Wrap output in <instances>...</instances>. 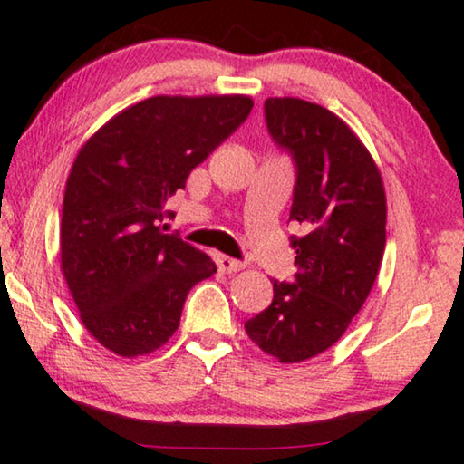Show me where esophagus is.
I'll list each match as a JSON object with an SVG mask.
<instances>
[{
  "instance_id": "obj_1",
  "label": "esophagus",
  "mask_w": 464,
  "mask_h": 464,
  "mask_svg": "<svg viewBox=\"0 0 464 464\" xmlns=\"http://www.w3.org/2000/svg\"><path fill=\"white\" fill-rule=\"evenodd\" d=\"M217 265H218V269L223 271V273H237V271L244 269V263H241V260H235L231 256H225V254H218Z\"/></svg>"
}]
</instances>
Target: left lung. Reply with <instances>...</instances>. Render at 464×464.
I'll return each mask as SVG.
<instances>
[{
	"label": "left lung",
	"mask_w": 464,
	"mask_h": 464,
	"mask_svg": "<svg viewBox=\"0 0 464 464\" xmlns=\"http://www.w3.org/2000/svg\"><path fill=\"white\" fill-rule=\"evenodd\" d=\"M271 139L296 166L290 220L295 284L273 279V303L246 332L282 363L311 360L349 328L376 282L387 244L381 172L353 130L332 111L303 99H266Z\"/></svg>",
	"instance_id": "left-lung-1"
}]
</instances>
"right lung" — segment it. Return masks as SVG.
Segmentation results:
<instances>
[{"instance_id": "1", "label": "right lung", "mask_w": 464, "mask_h": 464, "mask_svg": "<svg viewBox=\"0 0 464 464\" xmlns=\"http://www.w3.org/2000/svg\"><path fill=\"white\" fill-rule=\"evenodd\" d=\"M244 94L151 96L104 123L71 166L61 269L86 330L121 357L153 353L214 260L166 235L168 199L250 115Z\"/></svg>"}]
</instances>
